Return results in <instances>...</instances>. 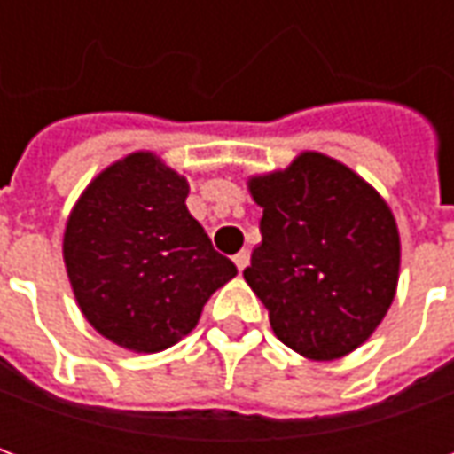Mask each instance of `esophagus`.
Instances as JSON below:
<instances>
[{
  "label": "esophagus",
  "instance_id": "1",
  "mask_svg": "<svg viewBox=\"0 0 454 454\" xmlns=\"http://www.w3.org/2000/svg\"><path fill=\"white\" fill-rule=\"evenodd\" d=\"M233 262H236L238 270L243 272V270H246V267H247V262H250V253H247V250H240V253H238V255L233 257Z\"/></svg>",
  "mask_w": 454,
  "mask_h": 454
}]
</instances>
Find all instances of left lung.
Segmentation results:
<instances>
[{"instance_id": "obj_1", "label": "left lung", "mask_w": 454, "mask_h": 454, "mask_svg": "<svg viewBox=\"0 0 454 454\" xmlns=\"http://www.w3.org/2000/svg\"><path fill=\"white\" fill-rule=\"evenodd\" d=\"M247 192L262 207V243L243 277L277 338L316 362L357 350L399 286V226L387 199L318 150L250 175Z\"/></svg>"}]
</instances>
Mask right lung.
Wrapping results in <instances>:
<instances>
[{"label": "right lung", "instance_id": "1", "mask_svg": "<svg viewBox=\"0 0 454 454\" xmlns=\"http://www.w3.org/2000/svg\"><path fill=\"white\" fill-rule=\"evenodd\" d=\"M189 182L136 150L84 187L63 233L65 272L94 331L130 352L172 348L238 275L187 208Z\"/></svg>", "mask_w": 454, "mask_h": 454}]
</instances>
